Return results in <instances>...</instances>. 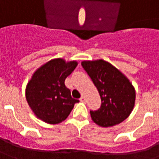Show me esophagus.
<instances>
[{"instance_id":"esophagus-1","label":"esophagus","mask_w":159,"mask_h":159,"mask_svg":"<svg viewBox=\"0 0 159 159\" xmlns=\"http://www.w3.org/2000/svg\"><path fill=\"white\" fill-rule=\"evenodd\" d=\"M80 101H81L82 102H85V97H84V96H82V97L80 98Z\"/></svg>"}]
</instances>
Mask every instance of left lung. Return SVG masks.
Returning a JSON list of instances; mask_svg holds the SVG:
<instances>
[{
    "mask_svg": "<svg viewBox=\"0 0 159 159\" xmlns=\"http://www.w3.org/2000/svg\"><path fill=\"white\" fill-rule=\"evenodd\" d=\"M82 66L97 89L102 105L98 110L90 111L92 120L102 127L118 125L134 109L135 89L120 70L103 60L83 61Z\"/></svg>",
    "mask_w": 159,
    "mask_h": 159,
    "instance_id": "left-lung-1",
    "label": "left lung"
}]
</instances>
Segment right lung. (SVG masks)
Listing matches in <instances>:
<instances>
[{
	"mask_svg": "<svg viewBox=\"0 0 159 159\" xmlns=\"http://www.w3.org/2000/svg\"><path fill=\"white\" fill-rule=\"evenodd\" d=\"M78 63L54 58L36 70L25 88V98L38 119L48 124H58L69 116L75 103L64 84Z\"/></svg>",
	"mask_w": 159,
	"mask_h": 159,
	"instance_id": "add662e5",
	"label": "right lung"
}]
</instances>
